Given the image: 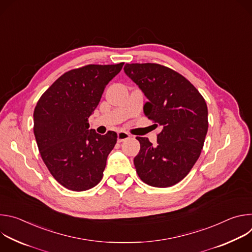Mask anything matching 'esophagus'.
Segmentation results:
<instances>
[{
    "instance_id": "1",
    "label": "esophagus",
    "mask_w": 252,
    "mask_h": 252,
    "mask_svg": "<svg viewBox=\"0 0 252 252\" xmlns=\"http://www.w3.org/2000/svg\"><path fill=\"white\" fill-rule=\"evenodd\" d=\"M129 137H130V134L126 131L118 132V142H123L124 140H126Z\"/></svg>"
}]
</instances>
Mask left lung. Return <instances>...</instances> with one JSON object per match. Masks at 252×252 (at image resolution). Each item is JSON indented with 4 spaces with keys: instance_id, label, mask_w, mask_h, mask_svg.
I'll return each instance as SVG.
<instances>
[{
    "instance_id": "obj_1",
    "label": "left lung",
    "mask_w": 252,
    "mask_h": 252,
    "mask_svg": "<svg viewBox=\"0 0 252 252\" xmlns=\"http://www.w3.org/2000/svg\"><path fill=\"white\" fill-rule=\"evenodd\" d=\"M124 69L149 99L145 115L162 126L156 147L148 137L136 136L140 143L133 159L136 172L149 186H174L200 156L208 128L206 102L189 81L167 66L126 63Z\"/></svg>"
}]
</instances>
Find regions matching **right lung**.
<instances>
[{
	"mask_svg": "<svg viewBox=\"0 0 252 252\" xmlns=\"http://www.w3.org/2000/svg\"><path fill=\"white\" fill-rule=\"evenodd\" d=\"M123 65L88 64L70 69L34 107L33 133L41 157L56 181L69 190H88L101 181L118 134L101 135L89 129V118Z\"/></svg>",
	"mask_w": 252,
	"mask_h": 252,
	"instance_id": "add662e5",
	"label": "right lung"
}]
</instances>
